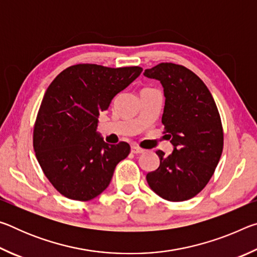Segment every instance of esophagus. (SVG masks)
Here are the masks:
<instances>
[{
  "instance_id": "1",
  "label": "esophagus",
  "mask_w": 257,
  "mask_h": 257,
  "mask_svg": "<svg viewBox=\"0 0 257 257\" xmlns=\"http://www.w3.org/2000/svg\"><path fill=\"white\" fill-rule=\"evenodd\" d=\"M132 153L142 154V153H144V150L141 149V147H138V146H132Z\"/></svg>"
}]
</instances>
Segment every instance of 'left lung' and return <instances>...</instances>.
Instances as JSON below:
<instances>
[{
    "label": "left lung",
    "instance_id": "1",
    "mask_svg": "<svg viewBox=\"0 0 257 257\" xmlns=\"http://www.w3.org/2000/svg\"><path fill=\"white\" fill-rule=\"evenodd\" d=\"M144 76L163 86L162 123L173 145L169 155L156 151L160 167L146 180L167 201H187L207 185L222 154L220 113L206 85L184 66L163 62L146 69Z\"/></svg>",
    "mask_w": 257,
    "mask_h": 257
}]
</instances>
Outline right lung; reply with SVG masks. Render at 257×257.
I'll return each instance as SVG.
<instances>
[{
  "label": "right lung",
  "mask_w": 257,
  "mask_h": 257,
  "mask_svg": "<svg viewBox=\"0 0 257 257\" xmlns=\"http://www.w3.org/2000/svg\"><path fill=\"white\" fill-rule=\"evenodd\" d=\"M142 71L80 63L51 82L35 121L33 144L43 172L61 195L87 202L110 185L130 146L104 142L96 133L98 116Z\"/></svg>",
  "instance_id": "1"
}]
</instances>
